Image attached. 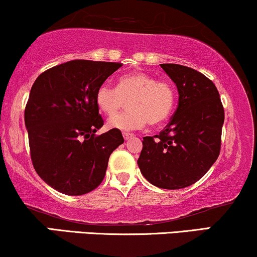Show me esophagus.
<instances>
[{
  "mask_svg": "<svg viewBox=\"0 0 257 257\" xmlns=\"http://www.w3.org/2000/svg\"><path fill=\"white\" fill-rule=\"evenodd\" d=\"M122 136H123V139H125V141H128V139L134 138V135L132 134H123Z\"/></svg>",
  "mask_w": 257,
  "mask_h": 257,
  "instance_id": "obj_1",
  "label": "esophagus"
}]
</instances>
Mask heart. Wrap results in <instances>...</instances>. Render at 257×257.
<instances>
[{
	"label": "heart",
	"mask_w": 257,
	"mask_h": 257,
	"mask_svg": "<svg viewBox=\"0 0 257 257\" xmlns=\"http://www.w3.org/2000/svg\"><path fill=\"white\" fill-rule=\"evenodd\" d=\"M127 99L130 110L109 119V128L128 132L144 128L148 122H164L175 106V89L172 83L158 81L149 72L136 71L121 76L116 88L108 83L101 84L95 94L97 107L108 116L115 115Z\"/></svg>",
	"instance_id": "obj_1"
}]
</instances>
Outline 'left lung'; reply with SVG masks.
Listing matches in <instances>:
<instances>
[{
  "label": "left lung",
  "instance_id": "8db88e82",
  "mask_svg": "<svg viewBox=\"0 0 257 257\" xmlns=\"http://www.w3.org/2000/svg\"><path fill=\"white\" fill-rule=\"evenodd\" d=\"M176 84L179 104L160 135L143 138L141 173L158 188L180 189L195 183L220 151L224 108L213 82L179 64H160Z\"/></svg>",
  "mask_w": 257,
  "mask_h": 257
}]
</instances>
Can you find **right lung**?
<instances>
[{"label": "right lung", "mask_w": 257, "mask_h": 257, "mask_svg": "<svg viewBox=\"0 0 257 257\" xmlns=\"http://www.w3.org/2000/svg\"><path fill=\"white\" fill-rule=\"evenodd\" d=\"M122 64L75 59L38 76L25 109L31 158L38 175L66 195L89 193L102 182L110 154L123 143L103 126L97 88Z\"/></svg>", "instance_id": "add662e5"}]
</instances>
